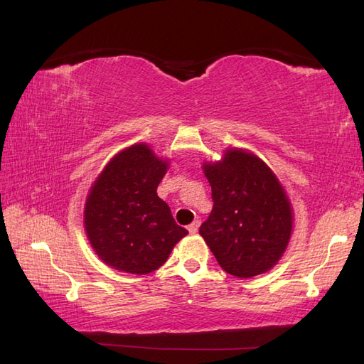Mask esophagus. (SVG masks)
Masks as SVG:
<instances>
[{
    "mask_svg": "<svg viewBox=\"0 0 364 364\" xmlns=\"http://www.w3.org/2000/svg\"><path fill=\"white\" fill-rule=\"evenodd\" d=\"M198 228H200V222H198V220H193V222L189 225L188 230H189L191 234H196V232L198 231Z\"/></svg>",
    "mask_w": 364,
    "mask_h": 364,
    "instance_id": "esophagus-1",
    "label": "esophagus"
}]
</instances>
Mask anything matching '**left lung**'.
Returning <instances> with one entry per match:
<instances>
[{
	"instance_id": "obj_1",
	"label": "left lung",
	"mask_w": 364,
	"mask_h": 364,
	"mask_svg": "<svg viewBox=\"0 0 364 364\" xmlns=\"http://www.w3.org/2000/svg\"><path fill=\"white\" fill-rule=\"evenodd\" d=\"M214 208L200 235L226 273L248 279L272 269L289 247L293 209L284 186L250 150L226 149L203 163Z\"/></svg>"
}]
</instances>
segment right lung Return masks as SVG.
Masks as SVG:
<instances>
[{"mask_svg": "<svg viewBox=\"0 0 364 364\" xmlns=\"http://www.w3.org/2000/svg\"><path fill=\"white\" fill-rule=\"evenodd\" d=\"M167 168V158L138 142L109 159L91 184L83 226L91 248L108 267L149 274L188 235L156 193Z\"/></svg>", "mask_w": 364, "mask_h": 364, "instance_id": "add662e5", "label": "right lung"}]
</instances>
